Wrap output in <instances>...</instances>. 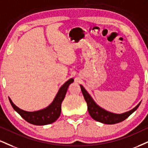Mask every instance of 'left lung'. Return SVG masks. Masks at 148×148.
<instances>
[{
    "label": "left lung",
    "instance_id": "obj_1",
    "mask_svg": "<svg viewBox=\"0 0 148 148\" xmlns=\"http://www.w3.org/2000/svg\"><path fill=\"white\" fill-rule=\"evenodd\" d=\"M81 88L83 97L85 98V100L86 101L87 105H88V110L90 115L94 120L102 123L116 124L123 121L124 120H125L128 116H130L134 112L135 110H136L140 104V103H139L132 110L123 114H118L112 113L106 111V110H105L98 106L97 103L94 102L91 96L89 94L88 92L85 90V89L81 85Z\"/></svg>",
    "mask_w": 148,
    "mask_h": 148
}]
</instances>
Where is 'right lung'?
<instances>
[{"mask_svg":"<svg viewBox=\"0 0 148 148\" xmlns=\"http://www.w3.org/2000/svg\"><path fill=\"white\" fill-rule=\"evenodd\" d=\"M73 81H74V79H70L66 83H64L58 90L53 102L45 109L38 110V111H24L16 106L10 98H9V100L14 110L16 111L26 121L36 125H48L56 121L60 116V112H61V103L65 97L69 85L73 83Z\"/></svg>","mask_w":148,"mask_h":148,"instance_id":"add662e5","label":"right lung"}]
</instances>
